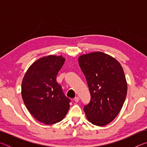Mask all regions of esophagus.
<instances>
[{"label":"esophagus","instance_id":"34e87169","mask_svg":"<svg viewBox=\"0 0 147 147\" xmlns=\"http://www.w3.org/2000/svg\"><path fill=\"white\" fill-rule=\"evenodd\" d=\"M79 100H80V98L78 96H76V97L74 98V101L76 102H79Z\"/></svg>","mask_w":147,"mask_h":147}]
</instances>
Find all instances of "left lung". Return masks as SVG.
Listing matches in <instances>:
<instances>
[{
    "label": "left lung",
    "instance_id": "8db88e82",
    "mask_svg": "<svg viewBox=\"0 0 147 147\" xmlns=\"http://www.w3.org/2000/svg\"><path fill=\"white\" fill-rule=\"evenodd\" d=\"M78 63L91 94L84 108L86 117L94 125H107L117 116L127 94L123 69L117 59L102 52L80 56Z\"/></svg>",
    "mask_w": 147,
    "mask_h": 147
}]
</instances>
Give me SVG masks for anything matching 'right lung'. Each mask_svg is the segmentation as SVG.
Returning <instances> with one entry per match:
<instances>
[{
	"label": "right lung",
	"mask_w": 147,
	"mask_h": 147,
	"mask_svg": "<svg viewBox=\"0 0 147 147\" xmlns=\"http://www.w3.org/2000/svg\"><path fill=\"white\" fill-rule=\"evenodd\" d=\"M61 56H44L34 62L23 77L22 98L34 117L45 124L63 120L71 100L65 95L56 76L64 64Z\"/></svg>",
	"instance_id": "right-lung-1"
}]
</instances>
